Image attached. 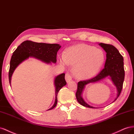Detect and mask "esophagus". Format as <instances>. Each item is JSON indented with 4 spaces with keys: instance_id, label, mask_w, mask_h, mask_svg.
Segmentation results:
<instances>
[{
    "instance_id": "obj_1",
    "label": "esophagus",
    "mask_w": 134,
    "mask_h": 134,
    "mask_svg": "<svg viewBox=\"0 0 134 134\" xmlns=\"http://www.w3.org/2000/svg\"><path fill=\"white\" fill-rule=\"evenodd\" d=\"M65 78H66V81L67 82H70L71 80H72V77H71V75L69 73H67L66 74V76H65Z\"/></svg>"
}]
</instances>
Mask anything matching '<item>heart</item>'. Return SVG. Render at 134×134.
<instances>
[{
    "label": "heart",
    "instance_id": "1",
    "mask_svg": "<svg viewBox=\"0 0 134 134\" xmlns=\"http://www.w3.org/2000/svg\"><path fill=\"white\" fill-rule=\"evenodd\" d=\"M60 60L65 65H74L76 77L86 79L98 73L104 62V54L100 49L81 44L68 48L66 54L60 55Z\"/></svg>",
    "mask_w": 134,
    "mask_h": 134
}]
</instances>
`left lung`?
I'll use <instances>...</instances> for the list:
<instances>
[{"label": "left lung", "instance_id": "1", "mask_svg": "<svg viewBox=\"0 0 134 134\" xmlns=\"http://www.w3.org/2000/svg\"><path fill=\"white\" fill-rule=\"evenodd\" d=\"M99 45L104 49L107 53V58L104 68L94 77L79 81L77 83V89L76 93V99L80 104L86 107L91 108H94V107L87 104L83 101L81 97L82 91L86 84L90 82H97L109 76L117 89V95L115 100L113 101L114 102L117 100L121 93L125 79L124 58L119 51L111 44L100 43Z\"/></svg>", "mask_w": 134, "mask_h": 134}]
</instances>
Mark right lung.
<instances>
[{"label": "right lung", "mask_w": 134, "mask_h": 134, "mask_svg": "<svg viewBox=\"0 0 134 134\" xmlns=\"http://www.w3.org/2000/svg\"><path fill=\"white\" fill-rule=\"evenodd\" d=\"M60 48V45L57 44H47L36 43L31 40H26L18 46L13 53L10 61L9 70V81L10 84L11 77L16 68L22 62L30 57H35L46 63H56L57 52ZM65 74H62L55 77V100L54 105L48 110L54 108L57 104V95L60 89L66 85Z\"/></svg>", "instance_id": "obj_1"}]
</instances>
